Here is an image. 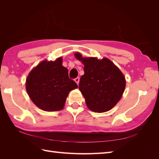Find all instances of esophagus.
<instances>
[{
  "label": "esophagus",
  "instance_id": "esophagus-1",
  "mask_svg": "<svg viewBox=\"0 0 159 159\" xmlns=\"http://www.w3.org/2000/svg\"><path fill=\"white\" fill-rule=\"evenodd\" d=\"M79 80H80L79 77H77V78H76L75 79H74V81H75V82L77 83V85H79Z\"/></svg>",
  "mask_w": 159,
  "mask_h": 159
}]
</instances>
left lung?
<instances>
[{
    "instance_id": "obj_1",
    "label": "left lung",
    "mask_w": 159,
    "mask_h": 159,
    "mask_svg": "<svg viewBox=\"0 0 159 159\" xmlns=\"http://www.w3.org/2000/svg\"><path fill=\"white\" fill-rule=\"evenodd\" d=\"M74 56L84 65V72L79 88L89 109L96 113L111 110L118 102L124 92L126 80L122 72L107 58H83L81 54Z\"/></svg>"
}]
</instances>
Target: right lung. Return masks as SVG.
<instances>
[{
    "label": "right lung",
    "mask_w": 159,
    "mask_h": 159,
    "mask_svg": "<svg viewBox=\"0 0 159 159\" xmlns=\"http://www.w3.org/2000/svg\"><path fill=\"white\" fill-rule=\"evenodd\" d=\"M78 87L62 66V58L43 61L33 68L26 80V89L35 105L46 111L63 109L68 93Z\"/></svg>",
    "instance_id": "right-lung-1"
}]
</instances>
